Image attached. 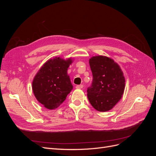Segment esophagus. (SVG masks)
<instances>
[{"label": "esophagus", "mask_w": 156, "mask_h": 156, "mask_svg": "<svg viewBox=\"0 0 156 156\" xmlns=\"http://www.w3.org/2000/svg\"><path fill=\"white\" fill-rule=\"evenodd\" d=\"M75 88H77V89H81V88H83V84H79V85H77L76 87H75Z\"/></svg>", "instance_id": "obj_1"}]
</instances>
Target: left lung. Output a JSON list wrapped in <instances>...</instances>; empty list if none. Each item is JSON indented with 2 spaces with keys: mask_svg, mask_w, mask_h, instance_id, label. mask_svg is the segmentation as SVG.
<instances>
[{
  "mask_svg": "<svg viewBox=\"0 0 156 156\" xmlns=\"http://www.w3.org/2000/svg\"><path fill=\"white\" fill-rule=\"evenodd\" d=\"M93 75L87 96L92 106L100 112H107L115 106L123 95L125 77L120 66L105 56H94L89 59Z\"/></svg>",
  "mask_w": 156,
  "mask_h": 156,
  "instance_id": "left-lung-1",
  "label": "left lung"
}]
</instances>
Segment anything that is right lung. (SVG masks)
<instances>
[{
	"mask_svg": "<svg viewBox=\"0 0 156 156\" xmlns=\"http://www.w3.org/2000/svg\"><path fill=\"white\" fill-rule=\"evenodd\" d=\"M73 59L50 58L42 66L32 81L36 100L48 109H55L66 99L73 89L68 69Z\"/></svg>",
	"mask_w": 156,
	"mask_h": 156,
	"instance_id": "add662e5",
	"label": "right lung"
}]
</instances>
